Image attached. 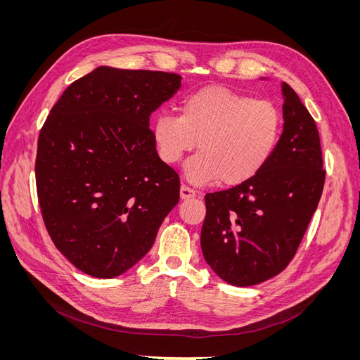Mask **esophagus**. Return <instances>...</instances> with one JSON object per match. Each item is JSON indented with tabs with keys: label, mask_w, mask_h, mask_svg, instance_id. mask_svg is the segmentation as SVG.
<instances>
[{
	"label": "esophagus",
	"mask_w": 360,
	"mask_h": 360,
	"mask_svg": "<svg viewBox=\"0 0 360 360\" xmlns=\"http://www.w3.org/2000/svg\"><path fill=\"white\" fill-rule=\"evenodd\" d=\"M180 197L183 200L193 198V197H197V191H193L192 188L186 186V184H181V186H180Z\"/></svg>",
	"instance_id": "obj_1"
}]
</instances>
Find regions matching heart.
Masks as SVG:
<instances>
[{
  "instance_id": "1",
  "label": "heart",
  "mask_w": 360,
  "mask_h": 360,
  "mask_svg": "<svg viewBox=\"0 0 360 360\" xmlns=\"http://www.w3.org/2000/svg\"><path fill=\"white\" fill-rule=\"evenodd\" d=\"M282 135V112L270 101L210 85L189 94L180 115L160 114L153 138L160 158L177 163L198 143L186 165L195 184L219 180L226 186L254 179L274 156Z\"/></svg>"
}]
</instances>
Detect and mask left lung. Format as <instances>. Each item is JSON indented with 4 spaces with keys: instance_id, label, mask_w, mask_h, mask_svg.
Listing matches in <instances>:
<instances>
[{
    "instance_id": "8db88e82",
    "label": "left lung",
    "mask_w": 360,
    "mask_h": 360,
    "mask_svg": "<svg viewBox=\"0 0 360 360\" xmlns=\"http://www.w3.org/2000/svg\"><path fill=\"white\" fill-rule=\"evenodd\" d=\"M284 132L254 179L207 193L201 249L228 284L249 287L284 270L317 210L326 180L319 129L288 84Z\"/></svg>"
}]
</instances>
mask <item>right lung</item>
<instances>
[{
  "label": "right lung",
  "mask_w": 360,
  "mask_h": 360,
  "mask_svg": "<svg viewBox=\"0 0 360 360\" xmlns=\"http://www.w3.org/2000/svg\"><path fill=\"white\" fill-rule=\"evenodd\" d=\"M181 76L101 66L72 82L43 123L36 188L43 222L70 263L114 278L153 246L180 198V177L158 156L150 115Z\"/></svg>",
  "instance_id": "right-lung-1"
}]
</instances>
